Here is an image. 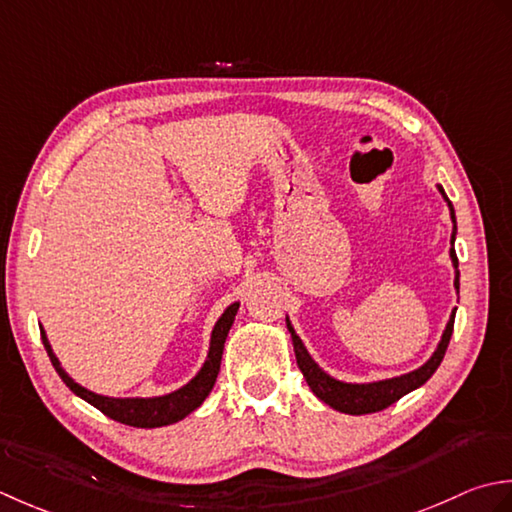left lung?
I'll use <instances>...</instances> for the list:
<instances>
[{
    "label": "left lung",
    "instance_id": "8db88e82",
    "mask_svg": "<svg viewBox=\"0 0 512 512\" xmlns=\"http://www.w3.org/2000/svg\"><path fill=\"white\" fill-rule=\"evenodd\" d=\"M437 190L442 192L444 201L448 203V210H451V218L455 223V210L451 201H448V196L444 194L442 185H437ZM455 229L453 227V234H451V245L455 243ZM451 260H453V267H455V289L460 291V271H457V256H455V249L451 247ZM455 311L451 318H448V325L442 333V340L437 344V349L433 356L426 360L420 369H415L411 373H404L398 375V378H389V380H378V382H364V384H356V382H342L331 378L329 373L322 371L318 364L314 362V358L309 356L305 344L298 338V333L291 327V322L287 318V329L291 333V342H294V351H296V362H298V369L305 375V380L309 384V389L316 393V398H320L325 404H329L331 409H336L340 413H349V415H364V413H375V411H382L391 406L393 402H398L402 395L415 391L417 387H422V384L431 378V375L440 367V362L444 360V353L448 342H451L453 336V322H455Z\"/></svg>",
    "mask_w": 512,
    "mask_h": 512
}]
</instances>
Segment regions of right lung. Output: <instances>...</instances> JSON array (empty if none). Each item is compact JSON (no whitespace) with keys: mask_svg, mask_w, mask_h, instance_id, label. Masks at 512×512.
<instances>
[{"mask_svg":"<svg viewBox=\"0 0 512 512\" xmlns=\"http://www.w3.org/2000/svg\"><path fill=\"white\" fill-rule=\"evenodd\" d=\"M236 311H238V302L229 305L225 309V314L218 318L212 331L210 351H207V360L201 367V371H198L194 378L185 384V387L176 389L168 395H159V398H108V395H99L95 391H88L86 387H81V384H77L64 369H61V364L55 353H52V347L46 338V331L41 327L39 329H41V340H44V347L48 351L52 367H55L59 378L66 382V387L72 393L79 395L81 400H86L103 415H108L121 424L137 426V429H156V426H168L183 420L185 415H190L194 409H198L207 395H210V391L214 389V382L218 378V371H221L225 338L234 325Z\"/></svg>","mask_w":512,"mask_h":512,"instance_id":"add662e5","label":"right lung"}]
</instances>
